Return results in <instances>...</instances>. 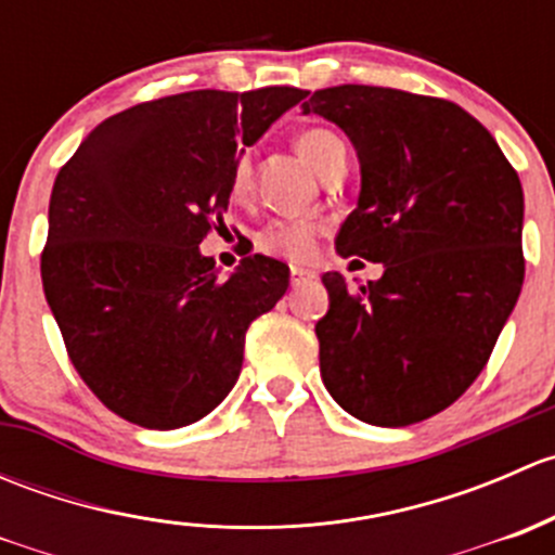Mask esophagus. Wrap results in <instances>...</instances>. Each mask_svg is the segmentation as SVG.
I'll use <instances>...</instances> for the list:
<instances>
[{"label":"esophagus","instance_id":"obj_1","mask_svg":"<svg viewBox=\"0 0 555 555\" xmlns=\"http://www.w3.org/2000/svg\"><path fill=\"white\" fill-rule=\"evenodd\" d=\"M311 279L313 273L306 271V268H293V271H289V284H293V287H304V284L311 282Z\"/></svg>","mask_w":555,"mask_h":555}]
</instances>
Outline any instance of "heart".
<instances>
[{"label": "heart", "instance_id": "b5f03b06", "mask_svg": "<svg viewBox=\"0 0 555 555\" xmlns=\"http://www.w3.org/2000/svg\"><path fill=\"white\" fill-rule=\"evenodd\" d=\"M295 147L304 155L306 164L313 171L322 169L330 158H333L338 150H346L344 142L335 137L327 128H304V131L295 137ZM249 160L238 158L231 169V195L233 198H244L246 190H249ZM322 222L317 220H304V217H289V220H271L260 233H257L255 244L257 249L266 251V255L284 257V260L293 262H306L317 249L319 236H322Z\"/></svg>", "mask_w": 555, "mask_h": 555}]
</instances>
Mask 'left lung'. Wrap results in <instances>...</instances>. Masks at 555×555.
Instances as JSON below:
<instances>
[{"label": "left lung", "instance_id": "obj_1", "mask_svg": "<svg viewBox=\"0 0 555 555\" xmlns=\"http://www.w3.org/2000/svg\"><path fill=\"white\" fill-rule=\"evenodd\" d=\"M309 112L335 122L360 158V201L335 249L384 262V276L357 289L340 273L322 276V382L373 427L424 422L480 376L516 309L520 179L494 137L446 99L335 86L313 91Z\"/></svg>", "mask_w": 555, "mask_h": 555}]
</instances>
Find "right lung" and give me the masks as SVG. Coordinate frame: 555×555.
Returning a JSON list of instances; mask_svg holds the SVG:
<instances>
[{
    "label": "right lung",
    "mask_w": 555,
    "mask_h": 555,
    "mask_svg": "<svg viewBox=\"0 0 555 555\" xmlns=\"http://www.w3.org/2000/svg\"><path fill=\"white\" fill-rule=\"evenodd\" d=\"M306 91H190L106 117L50 193L42 287L88 389L126 422L177 429L236 384L251 319L289 268L244 257L228 279L198 244L225 228L231 169Z\"/></svg>",
    "instance_id": "add662e5"
}]
</instances>
